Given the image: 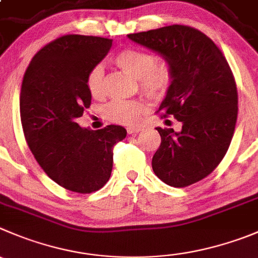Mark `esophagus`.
I'll use <instances>...</instances> for the list:
<instances>
[{
    "mask_svg": "<svg viewBox=\"0 0 258 258\" xmlns=\"http://www.w3.org/2000/svg\"><path fill=\"white\" fill-rule=\"evenodd\" d=\"M142 129L139 126H129L126 127V132L127 134H138Z\"/></svg>",
    "mask_w": 258,
    "mask_h": 258,
    "instance_id": "obj_1",
    "label": "esophagus"
}]
</instances>
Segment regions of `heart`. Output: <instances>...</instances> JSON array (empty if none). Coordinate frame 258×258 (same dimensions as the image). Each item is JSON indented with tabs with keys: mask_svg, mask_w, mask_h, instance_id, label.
Segmentation results:
<instances>
[{
	"mask_svg": "<svg viewBox=\"0 0 258 258\" xmlns=\"http://www.w3.org/2000/svg\"><path fill=\"white\" fill-rule=\"evenodd\" d=\"M115 63L125 73L138 80L139 90L149 99H158L167 92L173 80L172 63L164 57H156L149 51L127 48L115 57ZM86 86L91 96L100 97L104 92V70L94 66L86 77ZM144 112L139 101H111L105 106L104 116L109 121L121 125H134Z\"/></svg>",
	"mask_w": 258,
	"mask_h": 258,
	"instance_id": "b5f03b06",
	"label": "heart"
}]
</instances>
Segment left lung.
<instances>
[{"label":"left lung","mask_w":258,"mask_h":258,"mask_svg":"<svg viewBox=\"0 0 258 258\" xmlns=\"http://www.w3.org/2000/svg\"><path fill=\"white\" fill-rule=\"evenodd\" d=\"M127 38L172 63L173 80L157 112L177 119L182 129L156 127L161 146L152 168L173 187L192 185L218 167L232 142L238 115L232 70L214 41L190 26H164Z\"/></svg>","instance_id":"obj_1"}]
</instances>
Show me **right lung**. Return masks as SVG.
I'll return each instance as SVG.
<instances>
[{
	"mask_svg": "<svg viewBox=\"0 0 258 258\" xmlns=\"http://www.w3.org/2000/svg\"><path fill=\"white\" fill-rule=\"evenodd\" d=\"M112 45L100 36L63 35L34 55L24 75L20 116L25 139L44 172L78 194L100 190L112 170V149L126 137L120 125L99 131L76 122L90 107L87 73Z\"/></svg>",
	"mask_w": 258,
	"mask_h": 258,
	"instance_id": "add662e5",
	"label": "right lung"
}]
</instances>
